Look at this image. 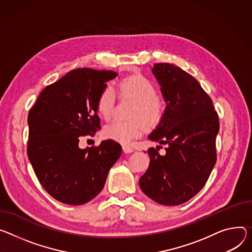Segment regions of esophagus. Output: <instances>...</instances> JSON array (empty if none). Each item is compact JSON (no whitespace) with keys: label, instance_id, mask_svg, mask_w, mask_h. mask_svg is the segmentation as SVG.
Listing matches in <instances>:
<instances>
[{"label":"esophagus","instance_id":"esophagus-1","mask_svg":"<svg viewBox=\"0 0 252 252\" xmlns=\"http://www.w3.org/2000/svg\"><path fill=\"white\" fill-rule=\"evenodd\" d=\"M123 151L126 154H129V153H132L134 150L128 146H123Z\"/></svg>","mask_w":252,"mask_h":252}]
</instances>
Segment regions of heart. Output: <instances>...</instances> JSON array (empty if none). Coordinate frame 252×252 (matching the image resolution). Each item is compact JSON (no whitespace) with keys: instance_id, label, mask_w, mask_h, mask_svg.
Instances as JSON below:
<instances>
[{"instance_id":"1","label":"heart","mask_w":252,"mask_h":252,"mask_svg":"<svg viewBox=\"0 0 252 252\" xmlns=\"http://www.w3.org/2000/svg\"><path fill=\"white\" fill-rule=\"evenodd\" d=\"M120 89L124 94L130 96L138 102L133 118H142L148 126H155L159 122L163 114L162 106L156 99L157 91L154 85L147 78L141 75L127 77L120 83ZM114 103L116 91L110 84H107L99 91L96 97V109L99 116L108 120L112 114ZM141 120L113 121L104 126V138L128 145L145 131L146 125Z\"/></svg>"}]
</instances>
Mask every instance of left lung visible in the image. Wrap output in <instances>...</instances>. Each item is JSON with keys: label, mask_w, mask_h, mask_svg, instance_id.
<instances>
[{"label": "left lung", "mask_w": 252, "mask_h": 252, "mask_svg": "<svg viewBox=\"0 0 252 252\" xmlns=\"http://www.w3.org/2000/svg\"><path fill=\"white\" fill-rule=\"evenodd\" d=\"M152 73L161 86L166 107L148 139L167 148L164 156L155 148L148 150L150 165L139 184L155 202L176 206L204 187L215 166L219 119L209 95L180 67L157 63Z\"/></svg>", "instance_id": "8db88e82"}]
</instances>
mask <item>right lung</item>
<instances>
[{"mask_svg": "<svg viewBox=\"0 0 252 252\" xmlns=\"http://www.w3.org/2000/svg\"><path fill=\"white\" fill-rule=\"evenodd\" d=\"M117 76L110 70H72L45 87L29 111V161L42 187L61 203L82 205L96 197L122 155L112 140L78 147L79 136L100 129L96 97Z\"/></svg>", "mask_w": 252, "mask_h": 252, "instance_id": "right-lung-1", "label": "right lung"}]
</instances>
